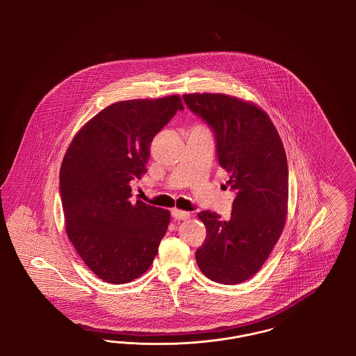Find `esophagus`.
<instances>
[{
    "label": "esophagus",
    "instance_id": "34e87169",
    "mask_svg": "<svg viewBox=\"0 0 356 356\" xmlns=\"http://www.w3.org/2000/svg\"><path fill=\"white\" fill-rule=\"evenodd\" d=\"M172 216H173L175 219H177V220H186V219L191 216V213L186 212V211H181V209L173 208V209H172Z\"/></svg>",
    "mask_w": 356,
    "mask_h": 356
}]
</instances>
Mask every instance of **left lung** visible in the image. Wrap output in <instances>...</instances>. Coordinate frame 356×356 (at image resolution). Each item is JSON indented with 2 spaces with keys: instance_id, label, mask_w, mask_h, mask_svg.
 <instances>
[{
  "instance_id": "left-lung-1",
  "label": "left lung",
  "mask_w": 356,
  "mask_h": 356,
  "mask_svg": "<svg viewBox=\"0 0 356 356\" xmlns=\"http://www.w3.org/2000/svg\"><path fill=\"white\" fill-rule=\"evenodd\" d=\"M216 138L227 186L236 192L229 220L211 211L197 218L207 237L196 251L204 275L221 284L251 279L283 232L288 212L287 154L270 116L252 102L222 93L183 96Z\"/></svg>"
}]
</instances>
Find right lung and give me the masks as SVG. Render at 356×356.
Segmentation results:
<instances>
[{
  "mask_svg": "<svg viewBox=\"0 0 356 356\" xmlns=\"http://www.w3.org/2000/svg\"><path fill=\"white\" fill-rule=\"evenodd\" d=\"M183 111L179 95L106 106L73 137L60 168L65 231L86 267L124 284L147 271L170 225L168 209L131 202L153 137Z\"/></svg>",
  "mask_w": 356,
  "mask_h": 356,
  "instance_id": "add662e5",
  "label": "right lung"
}]
</instances>
